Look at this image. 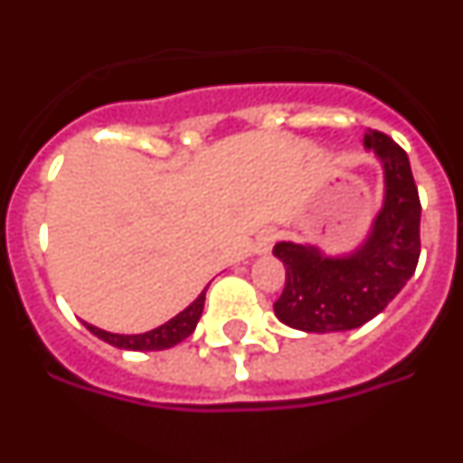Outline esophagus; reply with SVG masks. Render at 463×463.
<instances>
[{"instance_id":"1","label":"esophagus","mask_w":463,"mask_h":463,"mask_svg":"<svg viewBox=\"0 0 463 463\" xmlns=\"http://www.w3.org/2000/svg\"><path fill=\"white\" fill-rule=\"evenodd\" d=\"M273 241H276L273 229H261L260 234L255 236V241H252V252H255V255H267L273 248Z\"/></svg>"}]
</instances>
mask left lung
Here are the masks:
<instances>
[{"mask_svg": "<svg viewBox=\"0 0 463 463\" xmlns=\"http://www.w3.org/2000/svg\"><path fill=\"white\" fill-rule=\"evenodd\" d=\"M384 174L383 208L369 236L345 255H325L317 245L280 241L273 255L285 264V289L273 304L282 325L306 334L357 329L383 313L403 289L420 260V194L406 150L387 134L369 129Z\"/></svg>", "mask_w": 463, "mask_h": 463, "instance_id": "obj_1", "label": "left lung"}]
</instances>
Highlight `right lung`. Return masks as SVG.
Segmentation results:
<instances>
[{
  "label": "right lung",
  "mask_w": 463,
  "mask_h": 463,
  "mask_svg": "<svg viewBox=\"0 0 463 463\" xmlns=\"http://www.w3.org/2000/svg\"><path fill=\"white\" fill-rule=\"evenodd\" d=\"M203 301H206V289H203L183 313L171 317L169 322H165V325L157 326V329L146 331V334H110V331H104L99 329V326L92 325H88V329L92 331L97 338H101V341H106L113 347H120V350H137V353L166 350V347H174L181 341H185L192 331L196 329V322L202 317Z\"/></svg>",
  "instance_id": "obj_1"
}]
</instances>
